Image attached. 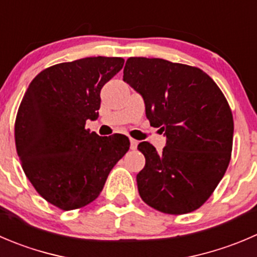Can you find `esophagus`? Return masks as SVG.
<instances>
[{
  "label": "esophagus",
  "instance_id": "esophagus-1",
  "mask_svg": "<svg viewBox=\"0 0 257 257\" xmlns=\"http://www.w3.org/2000/svg\"><path fill=\"white\" fill-rule=\"evenodd\" d=\"M137 147H138V141L131 138V149H136Z\"/></svg>",
  "mask_w": 257,
  "mask_h": 257
}]
</instances>
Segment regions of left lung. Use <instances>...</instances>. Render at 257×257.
Masks as SVG:
<instances>
[{"label": "left lung", "instance_id": "8db88e82", "mask_svg": "<svg viewBox=\"0 0 257 257\" xmlns=\"http://www.w3.org/2000/svg\"><path fill=\"white\" fill-rule=\"evenodd\" d=\"M123 73L143 96L151 125L167 137L161 153L148 142L139 143L146 157L137 174L139 196L169 215L197 210L231 159L233 118L225 95L201 69L163 59L129 57Z\"/></svg>", "mask_w": 257, "mask_h": 257}]
</instances>
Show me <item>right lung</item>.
<instances>
[{"label": "right lung", "instance_id": "obj_1", "mask_svg": "<svg viewBox=\"0 0 257 257\" xmlns=\"http://www.w3.org/2000/svg\"><path fill=\"white\" fill-rule=\"evenodd\" d=\"M124 65L121 57H85L42 70L30 83L15 121L22 169L42 198L64 211L93 202L128 152L123 134L85 129L100 108V90Z\"/></svg>", "mask_w": 257, "mask_h": 257}]
</instances>
